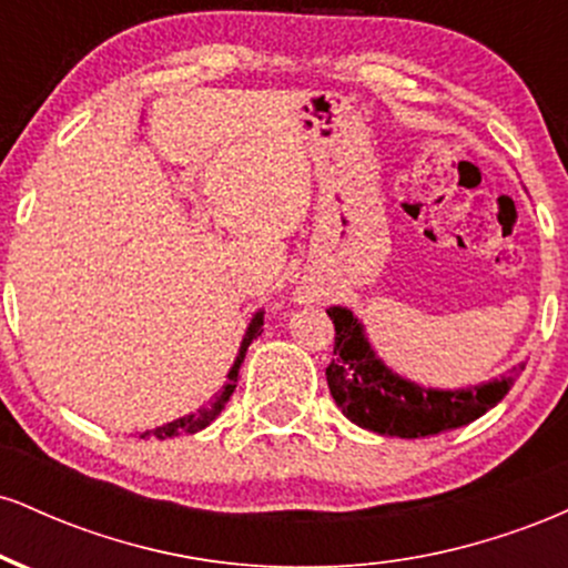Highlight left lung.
Listing matches in <instances>:
<instances>
[{"label": "left lung", "mask_w": 568, "mask_h": 568, "mask_svg": "<svg viewBox=\"0 0 568 568\" xmlns=\"http://www.w3.org/2000/svg\"><path fill=\"white\" fill-rule=\"evenodd\" d=\"M334 321V361L325 368L336 406L352 425L389 438H427L465 427L510 393L526 363H518L499 379L440 389L416 384L393 371L376 355L366 325L347 306H331Z\"/></svg>", "instance_id": "8db88e82"}]
</instances>
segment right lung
Masks as SVG:
<instances>
[{"label":"right lung","mask_w":568,"mask_h":568,"mask_svg":"<svg viewBox=\"0 0 568 568\" xmlns=\"http://www.w3.org/2000/svg\"><path fill=\"white\" fill-rule=\"evenodd\" d=\"M262 325H264V312L258 310L256 315L251 317V323H247L243 342H240L237 357H234V363H232L230 374H226V384H224V387H221V393H219L216 397H213L211 403H207V406L197 408V410H194V414L179 416V419L168 422V425H162V427L143 429V433L139 435V438H158V440H168V438H175V435H194V433H200V429H205L207 425H211V422H216V416L221 414V410H224L226 400H230L232 393H234V387H237V374H240V366H243V361H245V352H247V347H251L253 338L262 336V331H264Z\"/></svg>","instance_id":"right-lung-1"}]
</instances>
